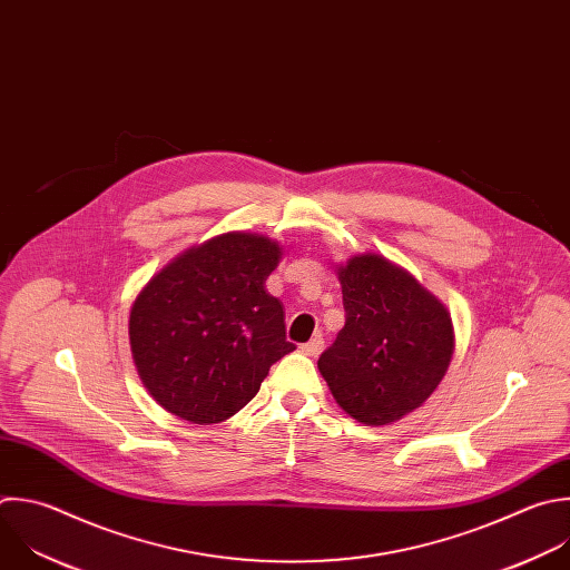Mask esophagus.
Segmentation results:
<instances>
[{
  "mask_svg": "<svg viewBox=\"0 0 570 570\" xmlns=\"http://www.w3.org/2000/svg\"><path fill=\"white\" fill-rule=\"evenodd\" d=\"M322 346H324V337H322V335H315L313 340H308L306 344H302L299 351H302L304 355H317V353L322 351Z\"/></svg>",
  "mask_w": 570,
  "mask_h": 570,
  "instance_id": "esophagus-1",
  "label": "esophagus"
}]
</instances>
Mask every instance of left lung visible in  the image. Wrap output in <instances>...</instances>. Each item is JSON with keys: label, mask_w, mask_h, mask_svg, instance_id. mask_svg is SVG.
I'll return each instance as SVG.
<instances>
[{"label": "left lung", "mask_w": 570, "mask_h": 570, "mask_svg": "<svg viewBox=\"0 0 570 570\" xmlns=\"http://www.w3.org/2000/svg\"><path fill=\"white\" fill-rule=\"evenodd\" d=\"M344 328L317 366L337 405L364 425H387L421 407L454 353L448 308L385 257L337 268Z\"/></svg>", "instance_id": "8db88e82"}]
</instances>
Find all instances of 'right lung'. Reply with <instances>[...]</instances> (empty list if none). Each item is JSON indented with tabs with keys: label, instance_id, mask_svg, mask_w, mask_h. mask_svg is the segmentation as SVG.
I'll return each instance as SVG.
<instances>
[{
	"label": "right lung",
	"instance_id": "obj_1",
	"mask_svg": "<svg viewBox=\"0 0 570 570\" xmlns=\"http://www.w3.org/2000/svg\"><path fill=\"white\" fill-rule=\"evenodd\" d=\"M279 257L266 237L228 233L189 248L140 291L129 313L131 355L163 410L197 425L222 423L295 348L284 306L264 286Z\"/></svg>",
	"mask_w": 570,
	"mask_h": 570
}]
</instances>
